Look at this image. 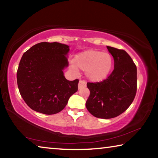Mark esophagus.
Here are the masks:
<instances>
[{
	"label": "esophagus",
	"mask_w": 158,
	"mask_h": 158,
	"mask_svg": "<svg viewBox=\"0 0 158 158\" xmlns=\"http://www.w3.org/2000/svg\"><path fill=\"white\" fill-rule=\"evenodd\" d=\"M86 86V83L84 81H79V85H78V87H79V89H82L83 87H85Z\"/></svg>",
	"instance_id": "1"
}]
</instances>
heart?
<instances>
[{"instance_id":"1","label":"heart","mask_w":158,"mask_h":158,"mask_svg":"<svg viewBox=\"0 0 158 158\" xmlns=\"http://www.w3.org/2000/svg\"><path fill=\"white\" fill-rule=\"evenodd\" d=\"M113 58L109 53L89 49L80 52L74 57V63L70 64L73 71L77 73L78 68L85 71L87 79L93 82L106 79L113 67Z\"/></svg>"}]
</instances>
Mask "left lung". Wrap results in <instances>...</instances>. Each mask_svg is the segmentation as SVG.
Here are the masks:
<instances>
[{
  "mask_svg": "<svg viewBox=\"0 0 158 158\" xmlns=\"http://www.w3.org/2000/svg\"><path fill=\"white\" fill-rule=\"evenodd\" d=\"M114 60V69L101 82L87 83L90 95L85 106L100 118L116 117L129 107L137 93V67L124 50L106 47Z\"/></svg>",
  "mask_w": 158,
  "mask_h": 158,
  "instance_id": "left-lung-1",
  "label": "left lung"
}]
</instances>
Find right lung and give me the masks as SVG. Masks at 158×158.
I'll list each match as a JSON object with an SVG mask.
<instances>
[{
	"instance_id": "add662e5",
	"label": "right lung",
	"mask_w": 158,
	"mask_h": 158,
	"mask_svg": "<svg viewBox=\"0 0 158 158\" xmlns=\"http://www.w3.org/2000/svg\"><path fill=\"white\" fill-rule=\"evenodd\" d=\"M69 47L59 42H40L23 53L17 69L21 97L33 110L52 115L65 108L78 90L79 80L64 76Z\"/></svg>"
}]
</instances>
